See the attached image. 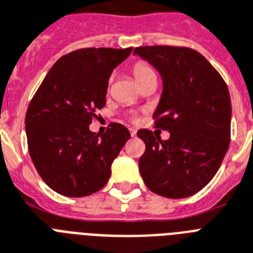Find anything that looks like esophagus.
Instances as JSON below:
<instances>
[{
	"mask_svg": "<svg viewBox=\"0 0 253 253\" xmlns=\"http://www.w3.org/2000/svg\"><path fill=\"white\" fill-rule=\"evenodd\" d=\"M129 130H130V136L132 137H136V134H137V130L134 128H130L129 129Z\"/></svg>",
	"mask_w": 253,
	"mask_h": 253,
	"instance_id": "34e87169",
	"label": "esophagus"
}]
</instances>
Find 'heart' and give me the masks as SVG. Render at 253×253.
Segmentation results:
<instances>
[{
	"label": "heart",
	"instance_id": "obj_1",
	"mask_svg": "<svg viewBox=\"0 0 253 253\" xmlns=\"http://www.w3.org/2000/svg\"><path fill=\"white\" fill-rule=\"evenodd\" d=\"M133 74H134L136 80L138 81V84H139V82H142L145 78L153 76V74H155V73L154 70L151 69L150 66L147 65L146 62L138 61L134 64V66H133Z\"/></svg>",
	"mask_w": 253,
	"mask_h": 253
}]
</instances>
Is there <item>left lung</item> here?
I'll use <instances>...</instances> for the list:
<instances>
[{
    "label": "left lung",
    "mask_w": 253,
    "mask_h": 253,
    "mask_svg": "<svg viewBox=\"0 0 253 253\" xmlns=\"http://www.w3.org/2000/svg\"><path fill=\"white\" fill-rule=\"evenodd\" d=\"M133 54L161 74L163 90L153 117L157 128L169 132L167 141L147 129L137 132L146 145L138 161L141 176L157 195L189 197L213 179L229 149V88L207 58L191 48L138 46Z\"/></svg>",
    "instance_id": "left-lung-1"
}]
</instances>
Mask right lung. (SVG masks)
<instances>
[{"mask_svg": "<svg viewBox=\"0 0 253 253\" xmlns=\"http://www.w3.org/2000/svg\"><path fill=\"white\" fill-rule=\"evenodd\" d=\"M133 48H84L56 61L26 114L30 157L44 183L66 197L102 189L130 133L112 123L104 134L90 130L106 106L108 80Z\"/></svg>", "mask_w": 253, "mask_h": 253, "instance_id": "1", "label": "right lung"}]
</instances>
